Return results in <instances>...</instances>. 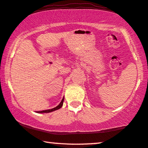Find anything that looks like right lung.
<instances>
[{
    "label": "right lung",
    "mask_w": 148,
    "mask_h": 148,
    "mask_svg": "<svg viewBox=\"0 0 148 148\" xmlns=\"http://www.w3.org/2000/svg\"><path fill=\"white\" fill-rule=\"evenodd\" d=\"M63 101H64V97L63 98V99L61 100V103L58 104V106H56V107L55 108H53L51 109H48V110H42V111H37V113H49V112H53V111H55V110H58V109L61 108V107H62L63 106Z\"/></svg>",
    "instance_id": "right-lung-1"
}]
</instances>
